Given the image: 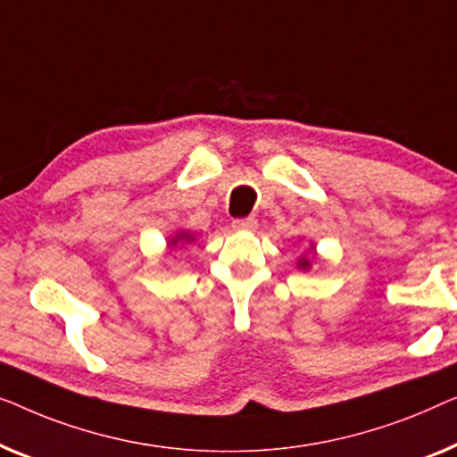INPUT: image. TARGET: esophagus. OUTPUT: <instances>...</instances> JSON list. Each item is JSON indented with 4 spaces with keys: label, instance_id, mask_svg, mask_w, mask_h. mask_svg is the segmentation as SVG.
<instances>
[{
    "label": "esophagus",
    "instance_id": "esophagus-1",
    "mask_svg": "<svg viewBox=\"0 0 457 457\" xmlns=\"http://www.w3.org/2000/svg\"><path fill=\"white\" fill-rule=\"evenodd\" d=\"M231 228L234 229H237V231H250V229H254L256 228V220L254 217H244V220H236L234 223H231Z\"/></svg>",
    "mask_w": 457,
    "mask_h": 457
}]
</instances>
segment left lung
<instances>
[{
    "mask_svg": "<svg viewBox=\"0 0 457 457\" xmlns=\"http://www.w3.org/2000/svg\"><path fill=\"white\" fill-rule=\"evenodd\" d=\"M314 261H319V254H317V246L311 242V246H308V250H304V254L298 256L295 267H298V271H311Z\"/></svg>",
    "mask_w": 457,
    "mask_h": 457,
    "instance_id": "left-lung-1",
    "label": "left lung"
}]
</instances>
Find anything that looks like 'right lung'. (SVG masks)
<instances>
[{
    "mask_svg": "<svg viewBox=\"0 0 457 457\" xmlns=\"http://www.w3.org/2000/svg\"><path fill=\"white\" fill-rule=\"evenodd\" d=\"M195 240H196V236L192 234V231L178 229L176 234L167 237V242H165V256H170L176 248H184L186 244H192Z\"/></svg>",
    "mask_w": 457,
    "mask_h": 457,
    "instance_id": "add662e5",
    "label": "right lung"
}]
</instances>
